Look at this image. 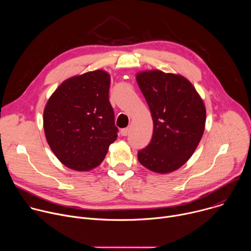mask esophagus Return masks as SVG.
I'll list each match as a JSON object with an SVG mask.
<instances>
[{"instance_id": "esophagus-1", "label": "esophagus", "mask_w": 251, "mask_h": 251, "mask_svg": "<svg viewBox=\"0 0 251 251\" xmlns=\"http://www.w3.org/2000/svg\"><path fill=\"white\" fill-rule=\"evenodd\" d=\"M121 135L122 136H127V135H129V132H130V129L129 128H123V129H121Z\"/></svg>"}]
</instances>
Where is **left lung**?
<instances>
[{
    "instance_id": "8db88e82",
    "label": "left lung",
    "mask_w": 251,
    "mask_h": 251,
    "mask_svg": "<svg viewBox=\"0 0 251 251\" xmlns=\"http://www.w3.org/2000/svg\"><path fill=\"white\" fill-rule=\"evenodd\" d=\"M136 79L154 123L152 140L138 152V160L152 172L171 173L192 157L202 137L203 101L182 75L149 70L138 74Z\"/></svg>"
}]
</instances>
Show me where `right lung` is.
I'll use <instances>...</instances> for the list:
<instances>
[{"label": "right lung", "instance_id": "right-lung-1", "mask_svg": "<svg viewBox=\"0 0 251 251\" xmlns=\"http://www.w3.org/2000/svg\"><path fill=\"white\" fill-rule=\"evenodd\" d=\"M109 86L106 71H89L63 81L49 99L44 111L46 138L67 168L94 169L116 140Z\"/></svg>", "mask_w": 251, "mask_h": 251}]
</instances>
